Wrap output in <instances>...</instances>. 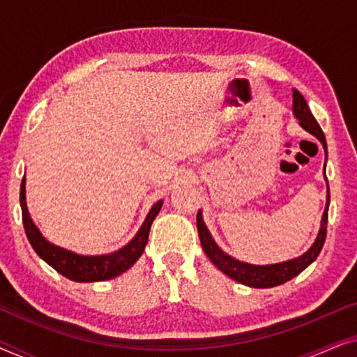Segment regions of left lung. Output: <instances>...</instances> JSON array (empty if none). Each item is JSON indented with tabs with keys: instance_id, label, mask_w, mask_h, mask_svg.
I'll use <instances>...</instances> for the list:
<instances>
[{
	"instance_id": "obj_1",
	"label": "left lung",
	"mask_w": 357,
	"mask_h": 357,
	"mask_svg": "<svg viewBox=\"0 0 357 357\" xmlns=\"http://www.w3.org/2000/svg\"><path fill=\"white\" fill-rule=\"evenodd\" d=\"M292 112H294L296 119L299 120V125L304 128L307 133L314 135L317 139L320 141L321 146L325 149L326 155V139L324 131H321L320 125L317 123V120L312 115L309 110V105L302 94L297 89L292 91ZM326 164V160H325ZM325 174V169H324ZM326 180V175H325ZM328 206H330V188L328 182H326V204L324 216H321L320 229L319 234H317L315 242L312 243V247L305 253H302L301 257L292 258V260H286L281 263H273V265H250V263L236 260L231 255H227L226 252L221 250L211 234H209L206 224L203 221V213L202 209H198L197 214V226H198V236L199 241H202V247L206 257L214 263V266L219 268L224 275H227L231 280L241 282V284L250 286V287H260V289H265V287H275L280 284H284L286 281L292 280V278L299 275L305 270L310 263H314L319 257L325 243L326 237V222H328Z\"/></svg>"
}]
</instances>
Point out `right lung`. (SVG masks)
Returning <instances> with one entry per match:
<instances>
[{"instance_id":"obj_1","label":"right lung","mask_w":357,"mask_h":357,"mask_svg":"<svg viewBox=\"0 0 357 357\" xmlns=\"http://www.w3.org/2000/svg\"><path fill=\"white\" fill-rule=\"evenodd\" d=\"M160 208H162V199L153 204L149 209L144 222L141 224L139 231L136 236L119 250L105 253V255H81V253L66 250V248L58 247L55 243L48 242L38 227L33 224L31 213L27 209L26 202V175H24L21 183V209H22V222L26 229V236L31 245L43 261H47L53 270H56L68 280L76 282H96L114 280L121 273L130 270L131 266L138 261L143 255L146 243H148L151 224L158 216Z\"/></svg>"}]
</instances>
